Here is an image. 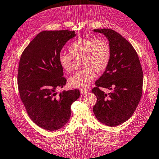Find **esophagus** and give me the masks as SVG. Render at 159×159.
I'll use <instances>...</instances> for the list:
<instances>
[{"instance_id": "esophagus-1", "label": "esophagus", "mask_w": 159, "mask_h": 159, "mask_svg": "<svg viewBox=\"0 0 159 159\" xmlns=\"http://www.w3.org/2000/svg\"><path fill=\"white\" fill-rule=\"evenodd\" d=\"M80 93H81V94H87V93H88V90H86V89H80Z\"/></svg>"}]
</instances>
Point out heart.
Segmentation results:
<instances>
[{"mask_svg":"<svg viewBox=\"0 0 159 159\" xmlns=\"http://www.w3.org/2000/svg\"><path fill=\"white\" fill-rule=\"evenodd\" d=\"M70 53L61 52L58 63L67 72L72 70V60L82 58V70L77 71L69 79L71 88L83 89L88 87L95 78V71L102 73L110 65L111 57L110 45L105 39L78 38L68 47Z\"/></svg>","mask_w":159,"mask_h":159,"instance_id":"1","label":"heart"}]
</instances>
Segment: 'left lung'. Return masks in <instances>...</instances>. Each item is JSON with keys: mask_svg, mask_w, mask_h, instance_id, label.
Returning <instances> with one entry per match:
<instances>
[{"mask_svg": "<svg viewBox=\"0 0 159 159\" xmlns=\"http://www.w3.org/2000/svg\"><path fill=\"white\" fill-rule=\"evenodd\" d=\"M93 31L104 34L111 49L110 65L92 90L97 98L93 111L100 122L115 127L128 120L137 107L142 96L143 74L137 53L120 34L110 29ZM100 87L111 92L106 94Z\"/></svg>", "mask_w": 159, "mask_h": 159, "instance_id": "left-lung-1", "label": "left lung"}]
</instances>
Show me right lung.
<instances>
[{"mask_svg":"<svg viewBox=\"0 0 159 159\" xmlns=\"http://www.w3.org/2000/svg\"><path fill=\"white\" fill-rule=\"evenodd\" d=\"M74 31H43L24 49L18 70V88L28 116L41 128L54 131L69 121L71 105L80 96L79 89L57 93L67 80L58 54Z\"/></svg>","mask_w":159,"mask_h":159,"instance_id":"right-lung-1","label":"right lung"}]
</instances>
